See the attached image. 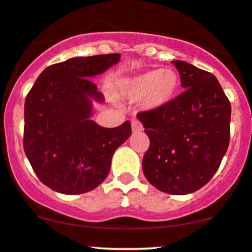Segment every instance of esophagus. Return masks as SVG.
Returning a JSON list of instances; mask_svg holds the SVG:
<instances>
[{
    "label": "esophagus",
    "mask_w": 252,
    "mask_h": 252,
    "mask_svg": "<svg viewBox=\"0 0 252 252\" xmlns=\"http://www.w3.org/2000/svg\"><path fill=\"white\" fill-rule=\"evenodd\" d=\"M131 129H133V131H141L143 130V124L139 119L133 118L131 119Z\"/></svg>",
    "instance_id": "34e87169"
}]
</instances>
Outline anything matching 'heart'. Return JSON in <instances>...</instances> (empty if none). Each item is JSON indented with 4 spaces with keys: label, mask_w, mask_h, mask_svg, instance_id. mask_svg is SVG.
<instances>
[{
    "label": "heart",
    "mask_w": 252,
    "mask_h": 252,
    "mask_svg": "<svg viewBox=\"0 0 252 252\" xmlns=\"http://www.w3.org/2000/svg\"><path fill=\"white\" fill-rule=\"evenodd\" d=\"M181 80L175 70L156 69L124 79L119 82V90L131 99L145 97L148 108H158L172 101L180 89Z\"/></svg>",
    "instance_id": "heart-1"
}]
</instances>
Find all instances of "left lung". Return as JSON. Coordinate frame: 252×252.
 <instances>
[{
	"label": "left lung",
	"mask_w": 252,
	"mask_h": 252,
	"mask_svg": "<svg viewBox=\"0 0 252 252\" xmlns=\"http://www.w3.org/2000/svg\"><path fill=\"white\" fill-rule=\"evenodd\" d=\"M185 91L158 108L139 112L150 145L143 171L160 191H198L220 166L230 140L231 106L213 74L173 60Z\"/></svg>",
	"instance_id": "obj_1"
}]
</instances>
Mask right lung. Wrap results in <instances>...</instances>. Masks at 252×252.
Segmentation results:
<instances>
[{"mask_svg":"<svg viewBox=\"0 0 252 252\" xmlns=\"http://www.w3.org/2000/svg\"><path fill=\"white\" fill-rule=\"evenodd\" d=\"M119 59V54H107L50 65L27 94L24 153L39 180L53 191H92L108 175L116 149L130 136L129 121L117 128H103L90 119V98L103 101L90 79Z\"/></svg>","mask_w":252,"mask_h":252,"instance_id":"obj_1","label":"right lung"}]
</instances>
